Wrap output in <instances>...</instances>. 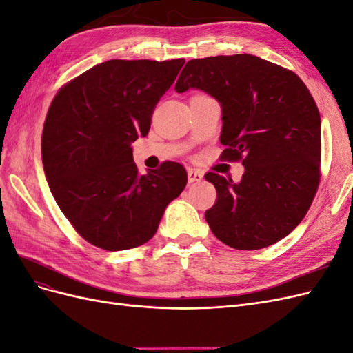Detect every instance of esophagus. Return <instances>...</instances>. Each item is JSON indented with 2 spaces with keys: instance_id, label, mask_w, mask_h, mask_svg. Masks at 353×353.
Listing matches in <instances>:
<instances>
[{
  "instance_id": "1",
  "label": "esophagus",
  "mask_w": 353,
  "mask_h": 353,
  "mask_svg": "<svg viewBox=\"0 0 353 353\" xmlns=\"http://www.w3.org/2000/svg\"><path fill=\"white\" fill-rule=\"evenodd\" d=\"M188 183H199L203 179V174L197 169H188Z\"/></svg>"
}]
</instances>
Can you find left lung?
I'll return each mask as SVG.
<instances>
[{"instance_id":"8db88e82","label":"left lung","mask_w":353,"mask_h":353,"mask_svg":"<svg viewBox=\"0 0 353 353\" xmlns=\"http://www.w3.org/2000/svg\"><path fill=\"white\" fill-rule=\"evenodd\" d=\"M199 88L222 108L221 159L241 162L240 183L208 172L216 201L205 218L237 250L288 236L312 205L321 178V116L297 74L250 54L190 60L176 92Z\"/></svg>"}]
</instances>
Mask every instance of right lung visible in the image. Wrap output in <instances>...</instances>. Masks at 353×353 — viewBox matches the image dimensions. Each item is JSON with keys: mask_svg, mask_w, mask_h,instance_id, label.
Returning a JSON list of instances; mask_svg holds the SVG:
<instances>
[{"mask_svg": "<svg viewBox=\"0 0 353 353\" xmlns=\"http://www.w3.org/2000/svg\"><path fill=\"white\" fill-rule=\"evenodd\" d=\"M184 59L109 60L63 85L41 138L42 165L63 215L82 239L104 250L150 240L187 170L163 162L138 174L131 143L147 135L160 97Z\"/></svg>", "mask_w": 353, "mask_h": 353, "instance_id": "obj_1", "label": "right lung"}]
</instances>
